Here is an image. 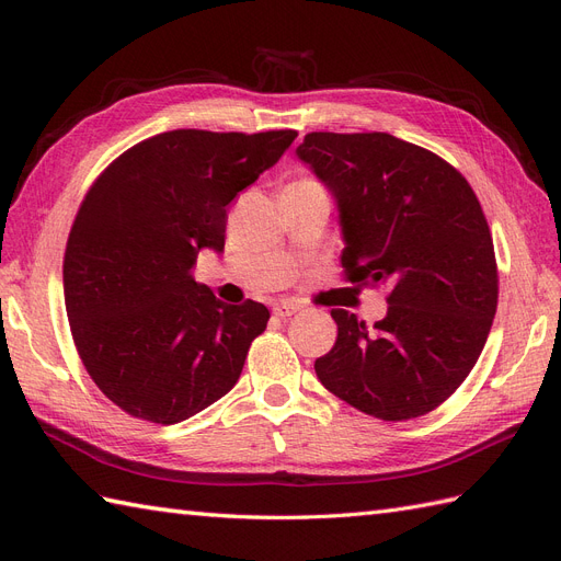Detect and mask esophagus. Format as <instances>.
<instances>
[{
    "instance_id": "esophagus-1",
    "label": "esophagus",
    "mask_w": 561,
    "mask_h": 561,
    "mask_svg": "<svg viewBox=\"0 0 561 561\" xmlns=\"http://www.w3.org/2000/svg\"><path fill=\"white\" fill-rule=\"evenodd\" d=\"M297 311H299V307H297V304H293V301H280V304H276V307H274V313L280 316V318L295 316Z\"/></svg>"
}]
</instances>
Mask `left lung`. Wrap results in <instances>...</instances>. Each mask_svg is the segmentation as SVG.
<instances>
[{
	"mask_svg": "<svg viewBox=\"0 0 561 561\" xmlns=\"http://www.w3.org/2000/svg\"><path fill=\"white\" fill-rule=\"evenodd\" d=\"M297 157L325 182L351 283L388 285V313L332 309L336 342L316 360L330 393L383 421L433 412L466 381L499 304L496 254L468 180L388 133H309Z\"/></svg>",
	"mask_w": 561,
	"mask_h": 561,
	"instance_id": "8db88e82",
	"label": "left lung"
}]
</instances>
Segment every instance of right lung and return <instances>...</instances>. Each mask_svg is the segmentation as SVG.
<instances>
[{
  "label": "right lung",
  "instance_id": "1",
  "mask_svg": "<svg viewBox=\"0 0 561 561\" xmlns=\"http://www.w3.org/2000/svg\"><path fill=\"white\" fill-rule=\"evenodd\" d=\"M297 130H168L114 159L81 201L62 262L79 358L126 414L171 426L239 381L260 301L225 304L192 278L198 250H225L229 203Z\"/></svg>",
  "mask_w": 561,
  "mask_h": 561
}]
</instances>
